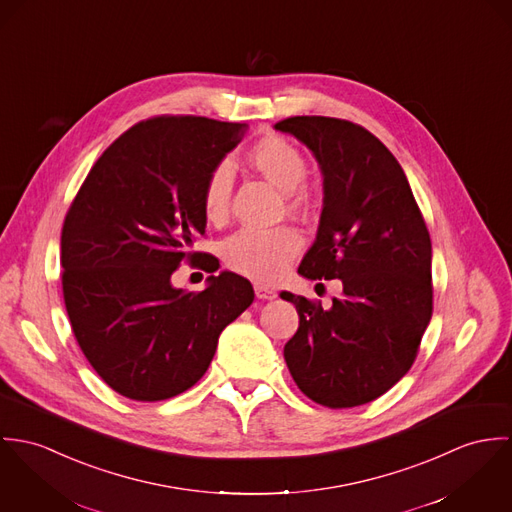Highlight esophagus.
<instances>
[{
	"label": "esophagus",
	"instance_id": "esophagus-1",
	"mask_svg": "<svg viewBox=\"0 0 512 512\" xmlns=\"http://www.w3.org/2000/svg\"><path fill=\"white\" fill-rule=\"evenodd\" d=\"M255 296L261 300H273L277 298V292L265 284H255Z\"/></svg>",
	"mask_w": 512,
	"mask_h": 512
}]
</instances>
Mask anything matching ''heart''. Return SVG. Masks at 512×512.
Instances as JSON below:
<instances>
[{
	"label": "heart",
	"instance_id": "b5f03b06",
	"mask_svg": "<svg viewBox=\"0 0 512 512\" xmlns=\"http://www.w3.org/2000/svg\"><path fill=\"white\" fill-rule=\"evenodd\" d=\"M253 169L265 174L275 186L286 192L288 206L300 210L308 204L306 190L300 184L306 180L308 163L302 151L281 135L259 139L247 153ZM231 200V167L216 165L202 188V212L210 224H222L229 214ZM302 249V237L292 228H245L231 235L224 243V261L231 271L261 283L281 279L288 265Z\"/></svg>",
	"mask_w": 512,
	"mask_h": 512
}]
</instances>
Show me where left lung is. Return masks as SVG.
Wrapping results in <instances>:
<instances>
[{"instance_id":"left-lung-1","label":"left lung","mask_w":512,"mask_h":512,"mask_svg":"<svg viewBox=\"0 0 512 512\" xmlns=\"http://www.w3.org/2000/svg\"><path fill=\"white\" fill-rule=\"evenodd\" d=\"M316 157L324 208L298 273L340 279L343 294L322 302L281 292L300 316L284 345L298 389L328 408L385 395L412 367L432 318V243L406 174L365 127L324 115L275 123Z\"/></svg>"}]
</instances>
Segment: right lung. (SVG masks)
<instances>
[{"label": "right lung", "mask_w": 512, "mask_h": 512, "mask_svg": "<svg viewBox=\"0 0 512 512\" xmlns=\"http://www.w3.org/2000/svg\"><path fill=\"white\" fill-rule=\"evenodd\" d=\"M247 123L196 115L139 121L102 153L72 200L60 235L62 294L74 338L121 397H176L208 371L222 330L251 306L253 286L224 271L208 288H174L206 231L202 188Z\"/></svg>", "instance_id": "right-lung-1"}]
</instances>
